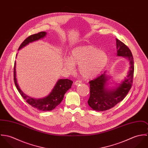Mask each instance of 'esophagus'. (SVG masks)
Here are the masks:
<instances>
[{"label":"esophagus","instance_id":"esophagus-1","mask_svg":"<svg viewBox=\"0 0 148 148\" xmlns=\"http://www.w3.org/2000/svg\"><path fill=\"white\" fill-rule=\"evenodd\" d=\"M81 83H82V82H81L80 80H76V81L75 82V85H78L80 84H81Z\"/></svg>","mask_w":148,"mask_h":148}]
</instances>
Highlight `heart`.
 <instances>
[{"label": "heart", "instance_id": "obj_1", "mask_svg": "<svg viewBox=\"0 0 148 148\" xmlns=\"http://www.w3.org/2000/svg\"><path fill=\"white\" fill-rule=\"evenodd\" d=\"M108 62V56L105 52L94 45H84L73 48L69 58L64 60V64L70 71H73L75 65H78V71L82 77L90 80L103 71Z\"/></svg>", "mask_w": 148, "mask_h": 148}]
</instances>
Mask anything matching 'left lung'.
<instances>
[{"mask_svg":"<svg viewBox=\"0 0 148 148\" xmlns=\"http://www.w3.org/2000/svg\"><path fill=\"white\" fill-rule=\"evenodd\" d=\"M117 56L125 58L129 61V67L127 77L119 84L110 86L108 81L110 76L106 71L93 80L90 81V97L89 106L94 110L105 111L112 108L121 101L130 90L134 73V62L132 52L127 45L116 39Z\"/></svg>","mask_w":148,"mask_h":148,"instance_id":"obj_1","label":"left lung"}]
</instances>
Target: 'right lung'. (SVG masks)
Masks as SVG:
<instances>
[{"instance_id":"add662e5","label":"right lung","mask_w":148,"mask_h":148,"mask_svg":"<svg viewBox=\"0 0 148 148\" xmlns=\"http://www.w3.org/2000/svg\"><path fill=\"white\" fill-rule=\"evenodd\" d=\"M46 32H40L38 34L32 35L28 36L26 39L24 40L20 45L18 51L20 50L30 42H34L44 38L46 36ZM16 57H17V54ZM14 77L15 84L21 96L26 100V101L32 106L37 108L38 109L46 112L55 109L56 106H59L63 100L64 96L66 91L69 89L73 83V82L71 80L59 79L53 88L51 92L47 96L40 99H35L34 97H29L25 95L19 87L18 83L16 74V62H15L14 69Z\"/></svg>"}]
</instances>
